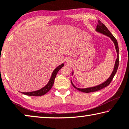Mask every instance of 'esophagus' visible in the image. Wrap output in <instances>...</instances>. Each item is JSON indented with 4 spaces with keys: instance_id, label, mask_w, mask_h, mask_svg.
Returning a JSON list of instances; mask_svg holds the SVG:
<instances>
[{
    "instance_id": "34e87169",
    "label": "esophagus",
    "mask_w": 129,
    "mask_h": 129,
    "mask_svg": "<svg viewBox=\"0 0 129 129\" xmlns=\"http://www.w3.org/2000/svg\"><path fill=\"white\" fill-rule=\"evenodd\" d=\"M70 60H68V61H67V62H70Z\"/></svg>"
}]
</instances>
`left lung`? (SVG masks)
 Here are the masks:
<instances>
[{
	"instance_id": "8db88e82",
	"label": "left lung",
	"mask_w": 129,
	"mask_h": 129,
	"mask_svg": "<svg viewBox=\"0 0 129 129\" xmlns=\"http://www.w3.org/2000/svg\"><path fill=\"white\" fill-rule=\"evenodd\" d=\"M95 31L99 32L100 34L108 36V37L110 38L111 40H112L113 43H114L115 49H116V51L117 53V58L116 59V61H115L114 70H113L112 74H111V75L109 76V78H108L103 83L99 84V85L93 86V87L83 88V89H82V88H79V87H76V86L74 84V83H73V82H72V80H71V83H72L73 86H74L76 89L78 90L79 91L83 92V93H86L98 91V90H101L102 89H103V88L107 87V86H108L109 84H110L111 81H112V79L114 78L115 75L116 74L117 70H118V66H119V47H118V42H117L116 39H115L114 36L112 35V34L111 33L110 31L108 29V28L105 26V25L103 24V22H101L100 20L98 21V24L97 25V26H96ZM74 71H72V75H74Z\"/></svg>"
}]
</instances>
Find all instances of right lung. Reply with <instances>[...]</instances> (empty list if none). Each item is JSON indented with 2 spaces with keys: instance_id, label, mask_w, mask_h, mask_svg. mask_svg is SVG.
<instances>
[{
  "instance_id": "1",
  "label": "right lung",
  "mask_w": 129,
  "mask_h": 129,
  "mask_svg": "<svg viewBox=\"0 0 129 129\" xmlns=\"http://www.w3.org/2000/svg\"><path fill=\"white\" fill-rule=\"evenodd\" d=\"M64 64L62 63V64H61V65H59V66L57 67L56 68L54 69V70L53 71L50 78L49 81L48 82L47 84H46L45 86H44L43 87H42V89L36 90V91L30 92H21V93L24 94L25 95L30 96H42L43 95H45V94L47 93V92L51 89V87H52L54 84V79L55 78V76L57 75V73H58L60 69H61L63 67H64Z\"/></svg>"
}]
</instances>
